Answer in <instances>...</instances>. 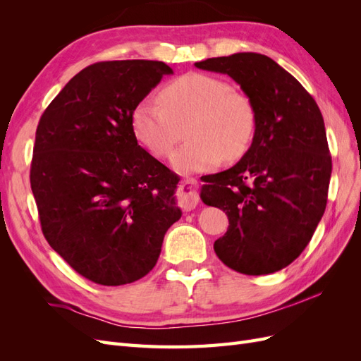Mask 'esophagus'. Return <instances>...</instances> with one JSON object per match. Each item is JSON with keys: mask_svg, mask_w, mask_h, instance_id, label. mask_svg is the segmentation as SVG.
Segmentation results:
<instances>
[{"mask_svg": "<svg viewBox=\"0 0 361 361\" xmlns=\"http://www.w3.org/2000/svg\"><path fill=\"white\" fill-rule=\"evenodd\" d=\"M195 188H197V183H195L194 179H187L180 183V203L185 211H191L199 203L197 192H195Z\"/></svg>", "mask_w": 361, "mask_h": 361, "instance_id": "esophagus-1", "label": "esophagus"}]
</instances>
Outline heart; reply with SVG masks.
<instances>
[{"instance_id":"b5f03b06","label":"heart","mask_w":361,"mask_h":361,"mask_svg":"<svg viewBox=\"0 0 361 361\" xmlns=\"http://www.w3.org/2000/svg\"><path fill=\"white\" fill-rule=\"evenodd\" d=\"M158 101L135 108L133 129L152 155L167 157L185 123L190 138L171 155L180 173L206 171L221 159L241 158L256 134V110L250 97L218 76L190 72L162 87Z\"/></svg>"}]
</instances>
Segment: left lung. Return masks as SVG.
Masks as SVG:
<instances>
[{
  "instance_id": "obj_1",
  "label": "left lung",
  "mask_w": 361,
  "mask_h": 361,
  "mask_svg": "<svg viewBox=\"0 0 361 361\" xmlns=\"http://www.w3.org/2000/svg\"><path fill=\"white\" fill-rule=\"evenodd\" d=\"M195 66L233 78L257 118L241 161L202 178L203 203L228 218L215 253L241 274L280 271L307 247L326 206L331 155L319 106L289 72L262 54L238 52Z\"/></svg>"
}]
</instances>
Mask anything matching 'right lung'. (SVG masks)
I'll use <instances>...</instances> for the list:
<instances>
[{
  "label": "right lung",
  "instance_id": "add662e5",
  "mask_svg": "<svg viewBox=\"0 0 361 361\" xmlns=\"http://www.w3.org/2000/svg\"><path fill=\"white\" fill-rule=\"evenodd\" d=\"M173 73L162 61L90 64L43 111L30 169L43 236L93 283L120 286L152 271L182 212L179 176L138 145V104Z\"/></svg>",
  "mask_w": 361,
  "mask_h": 361
}]
</instances>
